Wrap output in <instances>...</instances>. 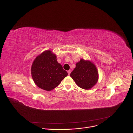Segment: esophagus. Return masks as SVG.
Returning a JSON list of instances; mask_svg holds the SVG:
<instances>
[{
    "instance_id": "1",
    "label": "esophagus",
    "mask_w": 133,
    "mask_h": 133,
    "mask_svg": "<svg viewBox=\"0 0 133 133\" xmlns=\"http://www.w3.org/2000/svg\"><path fill=\"white\" fill-rule=\"evenodd\" d=\"M71 70H69L68 71H67V72H68V75H70V72H71Z\"/></svg>"
}]
</instances>
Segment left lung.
<instances>
[{"label": "left lung", "instance_id": "8db88e82", "mask_svg": "<svg viewBox=\"0 0 133 133\" xmlns=\"http://www.w3.org/2000/svg\"><path fill=\"white\" fill-rule=\"evenodd\" d=\"M70 77L79 87L89 89L95 85L98 79L96 67L92 62L81 59L70 73Z\"/></svg>", "mask_w": 133, "mask_h": 133}]
</instances>
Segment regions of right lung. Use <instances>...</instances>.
Returning a JSON list of instances; mask_svg holds the SVG:
<instances>
[{
    "label": "right lung",
    "instance_id": "add662e5",
    "mask_svg": "<svg viewBox=\"0 0 133 133\" xmlns=\"http://www.w3.org/2000/svg\"><path fill=\"white\" fill-rule=\"evenodd\" d=\"M31 76L35 84L41 88L50 91L58 86L68 75L50 50H46L35 59L31 68Z\"/></svg>",
    "mask_w": 133,
    "mask_h": 133
}]
</instances>
